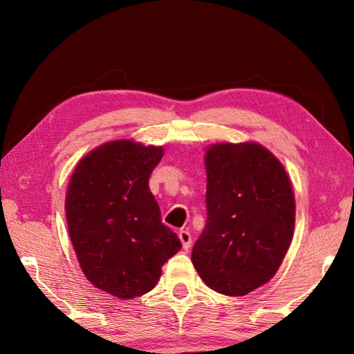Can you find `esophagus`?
I'll use <instances>...</instances> for the list:
<instances>
[{"instance_id": "esophagus-1", "label": "esophagus", "mask_w": 354, "mask_h": 354, "mask_svg": "<svg viewBox=\"0 0 354 354\" xmlns=\"http://www.w3.org/2000/svg\"><path fill=\"white\" fill-rule=\"evenodd\" d=\"M178 238H180L181 243H183V248H185V250H189V246H190V243H192L190 232H189V230H180V232H178Z\"/></svg>"}]
</instances>
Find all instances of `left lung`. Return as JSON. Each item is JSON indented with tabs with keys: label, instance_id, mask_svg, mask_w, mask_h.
Segmentation results:
<instances>
[{
	"label": "left lung",
	"instance_id": "1",
	"mask_svg": "<svg viewBox=\"0 0 354 354\" xmlns=\"http://www.w3.org/2000/svg\"><path fill=\"white\" fill-rule=\"evenodd\" d=\"M207 223L192 263L211 289L241 297L270 281L291 245L295 199L282 164L257 143L207 151Z\"/></svg>",
	"mask_w": 354,
	"mask_h": 354
}]
</instances>
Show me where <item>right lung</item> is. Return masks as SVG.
I'll return each mask as SVG.
<instances>
[{"instance_id":"right-lung-1","label":"right lung","mask_w":354,"mask_h":354,"mask_svg":"<svg viewBox=\"0 0 354 354\" xmlns=\"http://www.w3.org/2000/svg\"><path fill=\"white\" fill-rule=\"evenodd\" d=\"M162 155V147L111 142L81 159L69 181L66 221L81 269L118 298L153 289L162 266L181 248L149 189Z\"/></svg>"}]
</instances>
